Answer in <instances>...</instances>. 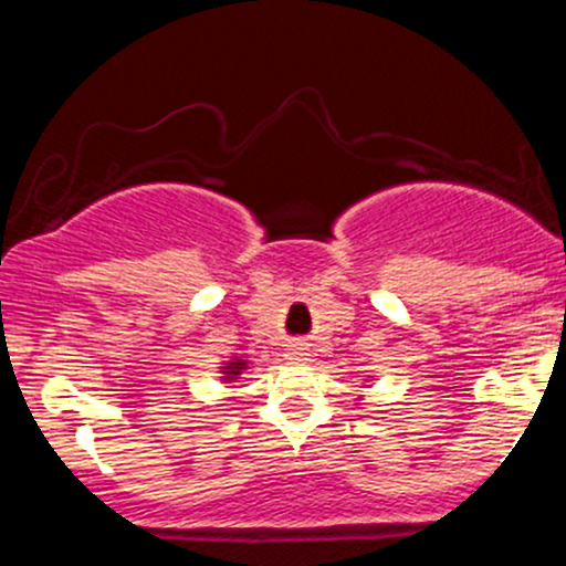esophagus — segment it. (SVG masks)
<instances>
[{
	"label": "esophagus",
	"mask_w": 566,
	"mask_h": 566,
	"mask_svg": "<svg viewBox=\"0 0 566 566\" xmlns=\"http://www.w3.org/2000/svg\"><path fill=\"white\" fill-rule=\"evenodd\" d=\"M284 356H287L292 365H305L311 354H308V348L303 346V343H292V346L287 348V354H284Z\"/></svg>",
	"instance_id": "1"
}]
</instances>
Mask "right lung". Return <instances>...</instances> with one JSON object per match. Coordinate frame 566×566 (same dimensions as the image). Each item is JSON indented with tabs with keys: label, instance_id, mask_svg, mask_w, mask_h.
<instances>
[{
	"label": "right lung",
	"instance_id": "right-lung-1",
	"mask_svg": "<svg viewBox=\"0 0 566 566\" xmlns=\"http://www.w3.org/2000/svg\"><path fill=\"white\" fill-rule=\"evenodd\" d=\"M242 369H247V359H239V356H233L231 361H226L223 367H220V380L223 382H233L242 375Z\"/></svg>",
	"mask_w": 566,
	"mask_h": 566
}]
</instances>
